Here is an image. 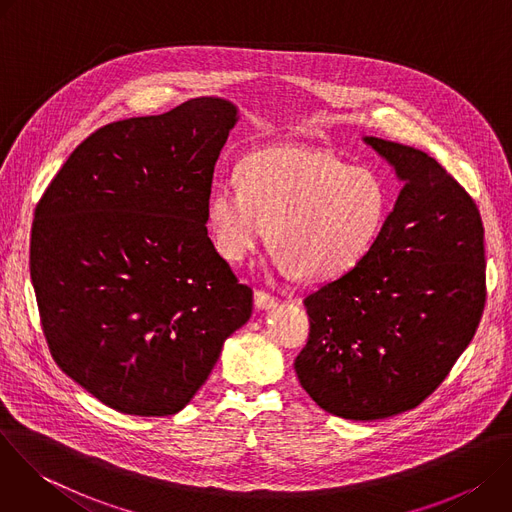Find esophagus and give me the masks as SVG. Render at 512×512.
<instances>
[{"label": "esophagus", "mask_w": 512, "mask_h": 512, "mask_svg": "<svg viewBox=\"0 0 512 512\" xmlns=\"http://www.w3.org/2000/svg\"><path fill=\"white\" fill-rule=\"evenodd\" d=\"M253 304H255V308L257 310H273L275 306H277V300L273 298V296H269V294H265V291H255L253 294Z\"/></svg>", "instance_id": "esophagus-1"}]
</instances>
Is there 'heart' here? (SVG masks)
I'll return each mask as SVG.
<instances>
[{"instance_id":"obj_1","label":"heart","mask_w":512,"mask_h":512,"mask_svg":"<svg viewBox=\"0 0 512 512\" xmlns=\"http://www.w3.org/2000/svg\"><path fill=\"white\" fill-rule=\"evenodd\" d=\"M389 192L383 180L310 148H267L241 168V186L218 182L206 204L216 251L243 263L269 235L273 265L324 283L350 273L379 241Z\"/></svg>"}]
</instances>
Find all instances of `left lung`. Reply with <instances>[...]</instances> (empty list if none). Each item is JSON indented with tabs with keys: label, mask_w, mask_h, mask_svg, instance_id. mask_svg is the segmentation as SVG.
<instances>
[{
	"label": "left lung",
	"mask_w": 512,
	"mask_h": 512,
	"mask_svg": "<svg viewBox=\"0 0 512 512\" xmlns=\"http://www.w3.org/2000/svg\"><path fill=\"white\" fill-rule=\"evenodd\" d=\"M403 184L350 273L304 300L310 338L294 369L328 413L375 421L417 407L470 344L486 300L474 200L427 154L362 135Z\"/></svg>",
	"instance_id": "left-lung-1"
}]
</instances>
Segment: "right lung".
I'll list each match as a JSON object with an SVG mask.
<instances>
[{"label":"right lung","mask_w":512,"mask_h":512,"mask_svg":"<svg viewBox=\"0 0 512 512\" xmlns=\"http://www.w3.org/2000/svg\"><path fill=\"white\" fill-rule=\"evenodd\" d=\"M223 97L89 135L36 206L30 275L58 367L107 407L182 411L253 310L206 231Z\"/></svg>","instance_id":"right-lung-1"}]
</instances>
